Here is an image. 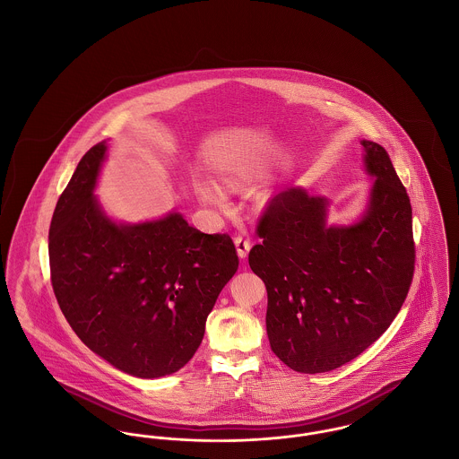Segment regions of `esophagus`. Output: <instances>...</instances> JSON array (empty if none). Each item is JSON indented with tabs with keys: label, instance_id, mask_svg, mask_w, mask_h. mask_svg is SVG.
Segmentation results:
<instances>
[{
	"label": "esophagus",
	"instance_id": "34e87169",
	"mask_svg": "<svg viewBox=\"0 0 459 459\" xmlns=\"http://www.w3.org/2000/svg\"><path fill=\"white\" fill-rule=\"evenodd\" d=\"M235 245H237V252H238V257L245 259L248 255V250H250V241L241 235L235 237Z\"/></svg>",
	"mask_w": 459,
	"mask_h": 459
}]
</instances>
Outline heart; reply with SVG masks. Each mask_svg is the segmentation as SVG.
<instances>
[{
	"label": "heart",
	"mask_w": 459,
	"mask_h": 459,
	"mask_svg": "<svg viewBox=\"0 0 459 459\" xmlns=\"http://www.w3.org/2000/svg\"><path fill=\"white\" fill-rule=\"evenodd\" d=\"M233 186H237V183L235 181H230ZM198 194L200 196L205 200V202H211V204H219L221 202V196H219L218 192L214 190V188H211V186H200L198 188Z\"/></svg>",
	"instance_id": "b5f03b06"
}]
</instances>
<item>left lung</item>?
I'll list each match as a JSON object with an SVG mask.
<instances>
[{
  "label": "left lung",
  "mask_w": 459,
  "mask_h": 459,
  "mask_svg": "<svg viewBox=\"0 0 459 459\" xmlns=\"http://www.w3.org/2000/svg\"><path fill=\"white\" fill-rule=\"evenodd\" d=\"M369 204L352 226H326V198L276 195L248 254L267 290L273 352L293 371L325 373L358 358L401 311L414 273L410 196L384 146L362 142Z\"/></svg>",
  "instance_id": "8db88e82"
}]
</instances>
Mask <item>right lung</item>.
Masks as SVG:
<instances>
[{"instance_id":"1","label":"right lung","mask_w":459,"mask_h":459,"mask_svg":"<svg viewBox=\"0 0 459 459\" xmlns=\"http://www.w3.org/2000/svg\"><path fill=\"white\" fill-rule=\"evenodd\" d=\"M105 142L90 148L51 224V285L75 335L124 373L159 378L194 358L218 295L238 269L230 235L181 214L142 224L107 218L93 190Z\"/></svg>"}]
</instances>
